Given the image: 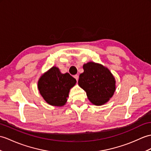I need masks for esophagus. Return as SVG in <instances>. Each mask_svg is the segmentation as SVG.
<instances>
[{"mask_svg": "<svg viewBox=\"0 0 151 151\" xmlns=\"http://www.w3.org/2000/svg\"><path fill=\"white\" fill-rule=\"evenodd\" d=\"M74 78L76 80V81H78V78H79V76H78V75H75V76H74Z\"/></svg>", "mask_w": 151, "mask_h": 151, "instance_id": "1", "label": "esophagus"}]
</instances>
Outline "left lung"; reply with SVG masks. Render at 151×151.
<instances>
[{"label":"left lung","mask_w":151,"mask_h":151,"mask_svg":"<svg viewBox=\"0 0 151 151\" xmlns=\"http://www.w3.org/2000/svg\"><path fill=\"white\" fill-rule=\"evenodd\" d=\"M78 85L85 91L88 99L96 106L109 101L115 91V79L109 70L102 65L90 62L83 66Z\"/></svg>","instance_id":"obj_1"}]
</instances>
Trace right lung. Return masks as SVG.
I'll return each mask as SVG.
<instances>
[{"label": "right lung", "mask_w": 151, "mask_h": 151, "mask_svg": "<svg viewBox=\"0 0 151 151\" xmlns=\"http://www.w3.org/2000/svg\"><path fill=\"white\" fill-rule=\"evenodd\" d=\"M76 82L68 73L62 74L58 68L52 67L40 77L38 88L47 104L60 107L65 104L69 90Z\"/></svg>", "instance_id": "add662e5"}]
</instances>
